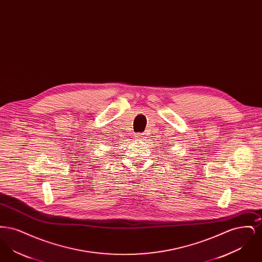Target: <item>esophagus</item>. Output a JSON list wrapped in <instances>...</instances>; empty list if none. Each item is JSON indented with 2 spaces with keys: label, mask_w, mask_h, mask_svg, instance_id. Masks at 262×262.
<instances>
[{
  "label": "esophagus",
  "mask_w": 262,
  "mask_h": 262,
  "mask_svg": "<svg viewBox=\"0 0 262 262\" xmlns=\"http://www.w3.org/2000/svg\"><path fill=\"white\" fill-rule=\"evenodd\" d=\"M145 136H146L145 134H137V135H136V138L137 140H144L146 138Z\"/></svg>",
  "instance_id": "obj_1"
}]
</instances>
